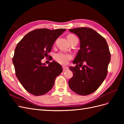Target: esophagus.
Segmentation results:
<instances>
[{"label":"esophagus","mask_w":124,"mask_h":124,"mask_svg":"<svg viewBox=\"0 0 124 124\" xmlns=\"http://www.w3.org/2000/svg\"><path fill=\"white\" fill-rule=\"evenodd\" d=\"M62 69H63V71H66V70H68L69 68H68V67H66V66H62Z\"/></svg>","instance_id":"34e87169"}]
</instances>
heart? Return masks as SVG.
I'll return each mask as SVG.
<instances>
[{"instance_id": "1", "label": "heart", "mask_w": 124, "mask_h": 124, "mask_svg": "<svg viewBox=\"0 0 124 124\" xmlns=\"http://www.w3.org/2000/svg\"><path fill=\"white\" fill-rule=\"evenodd\" d=\"M76 37L73 35H69L67 36V39H68L69 42H70L71 40L74 38H76ZM72 55L69 53H63V52H59V53L56 54L54 56V58L56 61L62 65H65L68 63V61L72 59Z\"/></svg>"}]
</instances>
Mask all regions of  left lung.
<instances>
[{"instance_id":"left-lung-1","label":"left lung","mask_w":124,"mask_h":124,"mask_svg":"<svg viewBox=\"0 0 124 124\" xmlns=\"http://www.w3.org/2000/svg\"><path fill=\"white\" fill-rule=\"evenodd\" d=\"M69 31L80 40V49L73 62L76 65L69 68L73 76L69 86L77 94L86 96L95 92L107 76L111 60L109 48L106 39L92 28L78 27Z\"/></svg>"}]
</instances>
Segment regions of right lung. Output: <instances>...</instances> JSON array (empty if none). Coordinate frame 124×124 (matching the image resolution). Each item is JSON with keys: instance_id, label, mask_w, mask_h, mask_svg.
I'll return each instance as SVG.
<instances>
[{"instance_id": "obj_1", "label": "right lung", "mask_w": 124, "mask_h": 124, "mask_svg": "<svg viewBox=\"0 0 124 124\" xmlns=\"http://www.w3.org/2000/svg\"><path fill=\"white\" fill-rule=\"evenodd\" d=\"M66 30L35 29L26 34L17 44L12 59L16 76L31 94L41 96L49 92L56 77L62 71L58 62L53 61L46 66L41 60L47 57L55 40Z\"/></svg>"}]
</instances>
